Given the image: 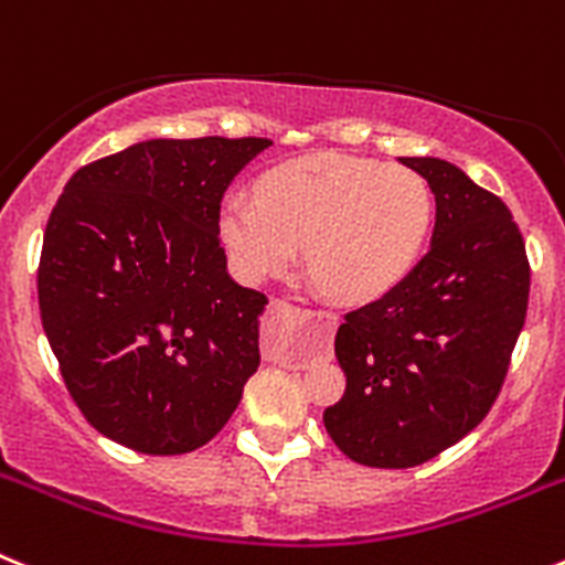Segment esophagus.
Here are the masks:
<instances>
[{"label":"esophagus","instance_id":"1","mask_svg":"<svg viewBox=\"0 0 565 565\" xmlns=\"http://www.w3.org/2000/svg\"><path fill=\"white\" fill-rule=\"evenodd\" d=\"M274 313H277L279 319H286V322H308V319H313V322L319 326V331H322L326 344H331L333 331H337V326H339L337 313H331V311H302V308L277 306L274 308ZM268 359H274V362H282V364H297V367H302V364L308 362V356H302V353L274 351V348H268Z\"/></svg>","mask_w":565,"mask_h":565}]
</instances>
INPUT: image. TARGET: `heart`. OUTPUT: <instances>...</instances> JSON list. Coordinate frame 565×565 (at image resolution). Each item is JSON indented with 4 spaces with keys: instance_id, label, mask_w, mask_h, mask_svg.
Returning <instances> with one entry per match:
<instances>
[{
    "instance_id": "heart-1",
    "label": "heart",
    "mask_w": 565,
    "mask_h": 565,
    "mask_svg": "<svg viewBox=\"0 0 565 565\" xmlns=\"http://www.w3.org/2000/svg\"><path fill=\"white\" fill-rule=\"evenodd\" d=\"M433 194L422 174L371 158L317 152L268 169L257 198L226 194L217 228L243 282L286 274L308 246V266L348 306L382 299L424 248Z\"/></svg>"
}]
</instances>
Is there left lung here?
Segmentation results:
<instances>
[{"instance_id":"8db88e82","label":"left lung","mask_w":565,"mask_h":565,"mask_svg":"<svg viewBox=\"0 0 565 565\" xmlns=\"http://www.w3.org/2000/svg\"><path fill=\"white\" fill-rule=\"evenodd\" d=\"M436 194L430 252L371 306L344 313V396L328 436L351 461L407 469L476 430L501 393L529 302L523 237L501 198L441 158H398Z\"/></svg>"}]
</instances>
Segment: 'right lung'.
I'll return each instance as SVG.
<instances>
[{
	"label": "right lung",
	"instance_id": "obj_1",
	"mask_svg": "<svg viewBox=\"0 0 565 565\" xmlns=\"http://www.w3.org/2000/svg\"><path fill=\"white\" fill-rule=\"evenodd\" d=\"M268 138H152L78 169L44 228L39 311L70 396L147 456L212 441L259 367L268 299L228 277L217 212Z\"/></svg>",
	"mask_w": 565,
	"mask_h": 565
}]
</instances>
